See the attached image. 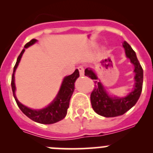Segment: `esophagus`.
Instances as JSON below:
<instances>
[{
    "label": "esophagus",
    "mask_w": 153,
    "mask_h": 153,
    "mask_svg": "<svg viewBox=\"0 0 153 153\" xmlns=\"http://www.w3.org/2000/svg\"><path fill=\"white\" fill-rule=\"evenodd\" d=\"M78 71H79L80 75H81V76H83V75H84V68L81 66V67H78Z\"/></svg>",
    "instance_id": "obj_1"
}]
</instances>
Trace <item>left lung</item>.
I'll return each instance as SVG.
<instances>
[{
    "mask_svg": "<svg viewBox=\"0 0 153 153\" xmlns=\"http://www.w3.org/2000/svg\"><path fill=\"white\" fill-rule=\"evenodd\" d=\"M126 57L135 67V86L133 90L124 98L111 97L108 95L106 89L101 82L95 81V88L90 95L92 109L98 115L106 118L116 117L124 115L138 101L143 86V69L137 58L135 51L126 41L123 43ZM85 75L92 80H97L98 77L91 69H85Z\"/></svg>",
    "mask_w": 153,
    "mask_h": 153,
    "instance_id": "left-lung-1",
    "label": "left lung"
}]
</instances>
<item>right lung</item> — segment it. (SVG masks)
Segmentation results:
<instances>
[{"label": "right lung", "mask_w": 153, "mask_h": 153, "mask_svg": "<svg viewBox=\"0 0 153 153\" xmlns=\"http://www.w3.org/2000/svg\"><path fill=\"white\" fill-rule=\"evenodd\" d=\"M36 41V39L31 40L24 46V48H28L35 44ZM24 51H25V49H23L19 56L18 57L17 62L14 67L13 74L12 76V82H11L14 98H15L18 107L31 120L35 121V122L40 123V124H51L64 119L67 113V109L69 106V101H70L71 96L75 89V82L77 78L79 77V72L78 69H75V71L72 75L64 78L58 95L49 106L41 109H32L27 106L23 105L21 102L18 101L15 96V72Z\"/></svg>", "instance_id": "right-lung-1"}]
</instances>
